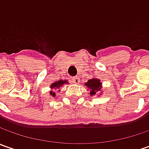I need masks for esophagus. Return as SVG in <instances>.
Masks as SVG:
<instances>
[{
  "label": "esophagus",
  "instance_id": "obj_1",
  "mask_svg": "<svg viewBox=\"0 0 149 149\" xmlns=\"http://www.w3.org/2000/svg\"><path fill=\"white\" fill-rule=\"evenodd\" d=\"M72 82L74 84H79V78L78 77H72Z\"/></svg>",
  "mask_w": 149,
  "mask_h": 149
}]
</instances>
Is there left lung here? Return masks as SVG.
Returning <instances> with one entry per match:
<instances>
[{
	"mask_svg": "<svg viewBox=\"0 0 149 149\" xmlns=\"http://www.w3.org/2000/svg\"><path fill=\"white\" fill-rule=\"evenodd\" d=\"M86 86H88V88L91 89L90 90V95H94L96 94L97 91H99L101 89V83L100 80L97 79H89L87 83L85 84Z\"/></svg>",
	"mask_w": 149,
	"mask_h": 149,
	"instance_id": "1",
	"label": "left lung"
}]
</instances>
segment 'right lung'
<instances>
[{
    "instance_id": "add662e5",
    "label": "right lung",
    "mask_w": 149,
    "mask_h": 149,
    "mask_svg": "<svg viewBox=\"0 0 149 149\" xmlns=\"http://www.w3.org/2000/svg\"><path fill=\"white\" fill-rule=\"evenodd\" d=\"M65 83H67V81H63V80H60V81H56V82H54V83H53L52 84H51V89H56V88H58V87H60L62 84H64ZM50 95H52L53 97L54 96H55V94H54V92H50Z\"/></svg>"
}]
</instances>
